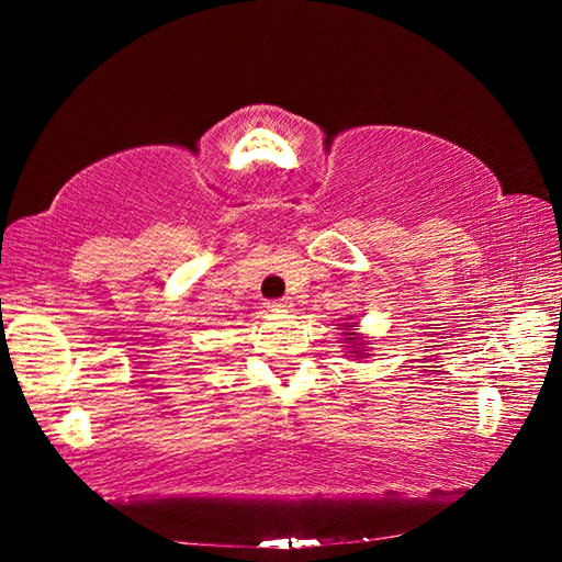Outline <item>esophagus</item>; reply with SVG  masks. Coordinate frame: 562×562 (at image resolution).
Wrapping results in <instances>:
<instances>
[{"label": "esophagus", "instance_id": "34e87169", "mask_svg": "<svg viewBox=\"0 0 562 562\" xmlns=\"http://www.w3.org/2000/svg\"><path fill=\"white\" fill-rule=\"evenodd\" d=\"M288 306H290V300H268L266 302V308H270V312H284Z\"/></svg>", "mask_w": 562, "mask_h": 562}]
</instances>
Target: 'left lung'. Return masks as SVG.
I'll return each mask as SVG.
<instances>
[{
    "mask_svg": "<svg viewBox=\"0 0 562 562\" xmlns=\"http://www.w3.org/2000/svg\"><path fill=\"white\" fill-rule=\"evenodd\" d=\"M348 340H357V338H355V333H350V338H348Z\"/></svg>",
    "mask_w": 562,
    "mask_h": 562,
    "instance_id": "8db88e82",
    "label": "left lung"
}]
</instances>
